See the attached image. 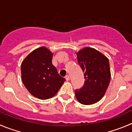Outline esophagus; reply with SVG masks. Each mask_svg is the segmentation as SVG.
Instances as JSON below:
<instances>
[{"instance_id":"34e87169","label":"esophagus","mask_w":132,"mask_h":132,"mask_svg":"<svg viewBox=\"0 0 132 132\" xmlns=\"http://www.w3.org/2000/svg\"><path fill=\"white\" fill-rule=\"evenodd\" d=\"M65 79H66V81H69V80H70V76H69V75H66V76H65Z\"/></svg>"}]
</instances>
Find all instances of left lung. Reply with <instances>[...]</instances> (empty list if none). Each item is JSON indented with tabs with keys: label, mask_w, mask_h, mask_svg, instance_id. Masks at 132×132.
Instances as JSON below:
<instances>
[{
	"label": "left lung",
	"mask_w": 132,
	"mask_h": 132,
	"mask_svg": "<svg viewBox=\"0 0 132 132\" xmlns=\"http://www.w3.org/2000/svg\"><path fill=\"white\" fill-rule=\"evenodd\" d=\"M77 62L84 72L83 87L75 90L77 100L84 105H91L104 96L111 80L108 58L90 47H85L77 53Z\"/></svg>",
	"instance_id": "8db88e82"
}]
</instances>
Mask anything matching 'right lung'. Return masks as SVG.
I'll return each instance as SVG.
<instances>
[{
    "instance_id": "add662e5",
    "label": "right lung",
    "mask_w": 132,
    "mask_h": 132,
    "mask_svg": "<svg viewBox=\"0 0 132 132\" xmlns=\"http://www.w3.org/2000/svg\"><path fill=\"white\" fill-rule=\"evenodd\" d=\"M53 54L45 47L30 53L21 66V78L27 89L40 100L53 97L65 81L52 64Z\"/></svg>"
}]
</instances>
